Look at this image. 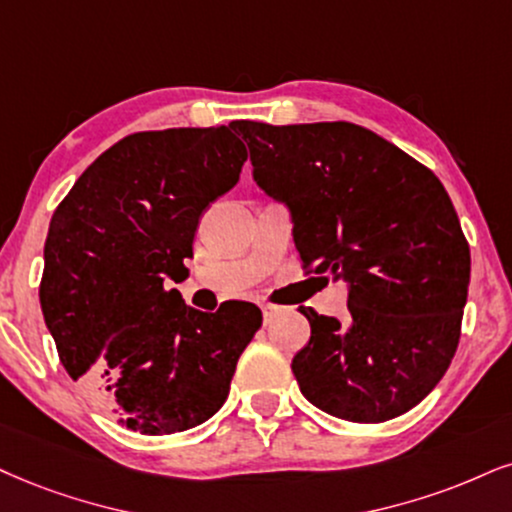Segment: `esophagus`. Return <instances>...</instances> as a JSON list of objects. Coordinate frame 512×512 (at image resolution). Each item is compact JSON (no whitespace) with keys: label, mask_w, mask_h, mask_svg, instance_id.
I'll return each instance as SVG.
<instances>
[{"label":"esophagus","mask_w":512,"mask_h":512,"mask_svg":"<svg viewBox=\"0 0 512 512\" xmlns=\"http://www.w3.org/2000/svg\"><path fill=\"white\" fill-rule=\"evenodd\" d=\"M261 311H263V320H266V323H270V320H273L277 313H282V306H275V304H263V306H261Z\"/></svg>","instance_id":"esophagus-1"}]
</instances>
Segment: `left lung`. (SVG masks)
Returning a JSON list of instances; mask_svg holds the SVG:
<instances>
[{
	"instance_id": "8db88e82",
	"label": "left lung",
	"mask_w": 512,
	"mask_h": 512,
	"mask_svg": "<svg viewBox=\"0 0 512 512\" xmlns=\"http://www.w3.org/2000/svg\"><path fill=\"white\" fill-rule=\"evenodd\" d=\"M256 185L287 204L304 268L344 280V323L301 306V394L351 422H384L449 370L468 301L470 246L437 175L361 125L235 121Z\"/></svg>"
}]
</instances>
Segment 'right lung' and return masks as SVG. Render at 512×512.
<instances>
[{
    "instance_id": "1",
    "label": "right lung",
    "mask_w": 512,
    "mask_h": 512,
    "mask_svg": "<svg viewBox=\"0 0 512 512\" xmlns=\"http://www.w3.org/2000/svg\"><path fill=\"white\" fill-rule=\"evenodd\" d=\"M230 128L123 137L49 223L44 323L68 375L132 432H185L218 413L263 323L249 301L201 313L166 289L189 275L201 213L242 173L246 147Z\"/></svg>"
}]
</instances>
